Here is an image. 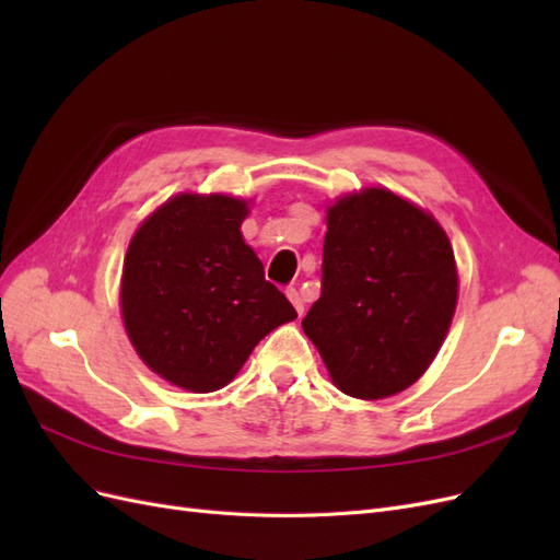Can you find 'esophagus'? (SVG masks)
<instances>
[{"label": "esophagus", "instance_id": "esophagus-1", "mask_svg": "<svg viewBox=\"0 0 560 560\" xmlns=\"http://www.w3.org/2000/svg\"><path fill=\"white\" fill-rule=\"evenodd\" d=\"M284 294H287V299L292 301V306L296 308V313L303 315V299H301V292L296 290V287H287Z\"/></svg>", "mask_w": 560, "mask_h": 560}]
</instances>
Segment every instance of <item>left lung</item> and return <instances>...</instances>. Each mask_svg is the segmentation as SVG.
Instances as JSON below:
<instances>
[{"label":"left lung","instance_id":"1","mask_svg":"<svg viewBox=\"0 0 560 560\" xmlns=\"http://www.w3.org/2000/svg\"><path fill=\"white\" fill-rule=\"evenodd\" d=\"M455 303L453 247L430 212L376 186L329 206L322 294L301 327L341 393L385 399L413 385Z\"/></svg>","mask_w":560,"mask_h":560}]
</instances>
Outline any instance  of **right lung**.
<instances>
[{
    "instance_id": "add662e5",
    "label": "right lung",
    "mask_w": 560,
    "mask_h": 560,
    "mask_svg": "<svg viewBox=\"0 0 560 560\" xmlns=\"http://www.w3.org/2000/svg\"><path fill=\"white\" fill-rule=\"evenodd\" d=\"M247 200L179 194L135 231L121 278V315L142 362L189 393H214L266 334L296 311L245 245Z\"/></svg>"
}]
</instances>
